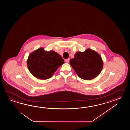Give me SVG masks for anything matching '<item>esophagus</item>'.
Returning a JSON list of instances; mask_svg holds the SVG:
<instances>
[{
  "mask_svg": "<svg viewBox=\"0 0 130 130\" xmlns=\"http://www.w3.org/2000/svg\"><path fill=\"white\" fill-rule=\"evenodd\" d=\"M69 61H70V59L69 58H67V59H66L65 60V62L67 63H69Z\"/></svg>",
  "mask_w": 130,
  "mask_h": 130,
  "instance_id": "34e87169",
  "label": "esophagus"
}]
</instances>
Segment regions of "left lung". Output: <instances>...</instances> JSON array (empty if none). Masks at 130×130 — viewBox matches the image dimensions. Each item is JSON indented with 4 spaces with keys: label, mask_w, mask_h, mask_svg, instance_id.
I'll return each instance as SVG.
<instances>
[{
    "label": "left lung",
    "mask_w": 130,
    "mask_h": 130,
    "mask_svg": "<svg viewBox=\"0 0 130 130\" xmlns=\"http://www.w3.org/2000/svg\"><path fill=\"white\" fill-rule=\"evenodd\" d=\"M70 64L79 77L91 80L100 74L103 67V61L100 54L95 51L87 49L84 52H78Z\"/></svg>",
    "instance_id": "left-lung-1"
}]
</instances>
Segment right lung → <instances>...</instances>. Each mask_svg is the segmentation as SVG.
Here are the masks:
<instances>
[{"label":"right lung","instance_id":"obj_1","mask_svg":"<svg viewBox=\"0 0 130 130\" xmlns=\"http://www.w3.org/2000/svg\"><path fill=\"white\" fill-rule=\"evenodd\" d=\"M64 63V59L58 53L52 50L45 51L43 48L31 53L27 60L28 68L31 74L42 80L52 77Z\"/></svg>","mask_w":130,"mask_h":130}]
</instances>
